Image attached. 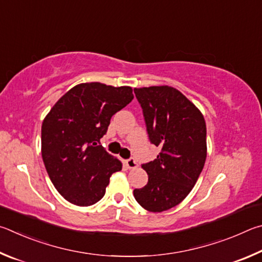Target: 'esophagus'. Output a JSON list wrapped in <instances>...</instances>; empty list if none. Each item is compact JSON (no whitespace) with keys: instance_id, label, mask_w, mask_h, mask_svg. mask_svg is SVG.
I'll use <instances>...</instances> for the list:
<instances>
[{"instance_id":"obj_1","label":"esophagus","mask_w":262,"mask_h":262,"mask_svg":"<svg viewBox=\"0 0 262 262\" xmlns=\"http://www.w3.org/2000/svg\"><path fill=\"white\" fill-rule=\"evenodd\" d=\"M125 166L127 169H135L137 166H138V164H137L136 160L134 158H130V159L125 160Z\"/></svg>"}]
</instances>
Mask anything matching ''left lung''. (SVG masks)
Segmentation results:
<instances>
[{
  "mask_svg": "<svg viewBox=\"0 0 262 262\" xmlns=\"http://www.w3.org/2000/svg\"><path fill=\"white\" fill-rule=\"evenodd\" d=\"M149 141L161 148L154 161L141 164L148 182L134 190L138 204L160 213L182 203L193 189L207 157L203 114L170 86L135 89Z\"/></svg>",
  "mask_w": 262,
  "mask_h": 262,
  "instance_id": "1",
  "label": "left lung"
}]
</instances>
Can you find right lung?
I'll use <instances>...</instances> for the list:
<instances>
[{
	"instance_id": "add662e5",
	"label": "right lung",
	"mask_w": 262,
	"mask_h": 262,
	"mask_svg": "<svg viewBox=\"0 0 262 262\" xmlns=\"http://www.w3.org/2000/svg\"><path fill=\"white\" fill-rule=\"evenodd\" d=\"M134 99L128 86L85 82L67 92L41 126V154L50 181L69 203L91 206L105 193L119 160L100 144L113 115Z\"/></svg>"
}]
</instances>
